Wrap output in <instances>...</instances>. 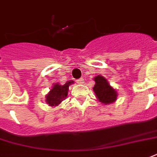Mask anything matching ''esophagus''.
I'll return each mask as SVG.
<instances>
[{
    "mask_svg": "<svg viewBox=\"0 0 157 157\" xmlns=\"http://www.w3.org/2000/svg\"><path fill=\"white\" fill-rule=\"evenodd\" d=\"M83 78H78V79L76 80V82H77V83H78V84H82V83H83Z\"/></svg>",
    "mask_w": 157,
    "mask_h": 157,
    "instance_id": "obj_1",
    "label": "esophagus"
}]
</instances>
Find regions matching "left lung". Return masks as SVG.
Instances as JSON below:
<instances>
[{
  "instance_id": "1",
  "label": "left lung",
  "mask_w": 157,
  "mask_h": 157,
  "mask_svg": "<svg viewBox=\"0 0 157 157\" xmlns=\"http://www.w3.org/2000/svg\"><path fill=\"white\" fill-rule=\"evenodd\" d=\"M94 81L95 85L94 87V91L99 102L104 104H109L116 101L117 96V92L111 87L105 78L98 75L94 78Z\"/></svg>"
}]
</instances>
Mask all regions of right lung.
<instances>
[{"instance_id": "add662e5", "label": "right lung", "mask_w": 157, "mask_h": 157, "mask_svg": "<svg viewBox=\"0 0 157 157\" xmlns=\"http://www.w3.org/2000/svg\"><path fill=\"white\" fill-rule=\"evenodd\" d=\"M73 83H74L73 81H69L63 85H59V83H55L49 94L46 95L45 101L51 107L59 104L63 99H65V98L68 95L69 86Z\"/></svg>"}]
</instances>
